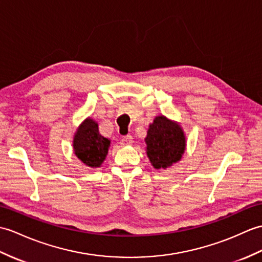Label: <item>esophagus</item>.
Listing matches in <instances>:
<instances>
[{"label": "esophagus", "instance_id": "1", "mask_svg": "<svg viewBox=\"0 0 262 262\" xmlns=\"http://www.w3.org/2000/svg\"><path fill=\"white\" fill-rule=\"evenodd\" d=\"M120 144L123 146H127V145H132L133 144V137L130 135H127V136H124L123 138H121L120 141Z\"/></svg>", "mask_w": 262, "mask_h": 262}]
</instances>
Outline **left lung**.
I'll return each mask as SVG.
<instances>
[{"label": "left lung", "instance_id": "obj_1", "mask_svg": "<svg viewBox=\"0 0 262 262\" xmlns=\"http://www.w3.org/2000/svg\"><path fill=\"white\" fill-rule=\"evenodd\" d=\"M146 154L155 169H166L182 160L186 136L180 123L159 115L149 124L145 137Z\"/></svg>", "mask_w": 262, "mask_h": 262}]
</instances>
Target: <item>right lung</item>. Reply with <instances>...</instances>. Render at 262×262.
<instances>
[{
  "mask_svg": "<svg viewBox=\"0 0 262 262\" xmlns=\"http://www.w3.org/2000/svg\"><path fill=\"white\" fill-rule=\"evenodd\" d=\"M111 139L101 136L98 123L91 117L84 119L78 126L72 139L74 154L87 167H100L106 160Z\"/></svg>",
  "mask_w": 262,
  "mask_h": 262,
  "instance_id": "right-lung-1",
  "label": "right lung"
}]
</instances>
